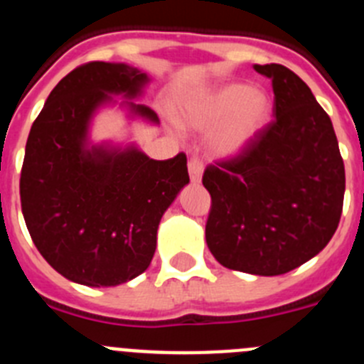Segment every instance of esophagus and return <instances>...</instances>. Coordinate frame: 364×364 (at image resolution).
<instances>
[{
  "label": "esophagus",
  "instance_id": "34e87169",
  "mask_svg": "<svg viewBox=\"0 0 364 364\" xmlns=\"http://www.w3.org/2000/svg\"><path fill=\"white\" fill-rule=\"evenodd\" d=\"M188 174L192 183H200V179H203V161L199 158H192L188 161Z\"/></svg>",
  "mask_w": 364,
  "mask_h": 364
}]
</instances>
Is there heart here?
Returning a JSON list of instances; mask_svg holds the SVG:
<instances>
[{
  "label": "heart",
  "instance_id": "1",
  "mask_svg": "<svg viewBox=\"0 0 364 364\" xmlns=\"http://www.w3.org/2000/svg\"><path fill=\"white\" fill-rule=\"evenodd\" d=\"M272 97L245 81H229L185 97L176 107L181 126L209 129L206 146L217 158H236L257 142L272 119Z\"/></svg>",
  "mask_w": 364,
  "mask_h": 364
}]
</instances>
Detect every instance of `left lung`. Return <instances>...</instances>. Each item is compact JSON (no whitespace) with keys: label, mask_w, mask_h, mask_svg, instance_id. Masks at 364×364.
I'll use <instances>...</instances> for the list:
<instances>
[{"label":"left lung","mask_w":364,"mask_h":364,"mask_svg":"<svg viewBox=\"0 0 364 364\" xmlns=\"http://www.w3.org/2000/svg\"><path fill=\"white\" fill-rule=\"evenodd\" d=\"M254 70L272 80L276 119L249 151L204 171L211 196L206 243L222 267L281 276L333 238L345 167L333 122L311 88L279 63Z\"/></svg>","instance_id":"left-lung-1"}]
</instances>
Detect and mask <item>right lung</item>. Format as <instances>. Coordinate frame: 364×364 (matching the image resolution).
<instances>
[{
	"instance_id": "right-lung-1",
	"label": "right lung",
	"mask_w": 364,
	"mask_h": 364,
	"mask_svg": "<svg viewBox=\"0 0 364 364\" xmlns=\"http://www.w3.org/2000/svg\"><path fill=\"white\" fill-rule=\"evenodd\" d=\"M149 83L128 63L81 65L58 81L30 129L19 185L24 222L42 257L73 283L117 287L146 272L161 217L190 183L183 153L160 161L136 142L92 140L105 108L124 110L129 124L160 126L135 103Z\"/></svg>"
}]
</instances>
